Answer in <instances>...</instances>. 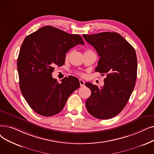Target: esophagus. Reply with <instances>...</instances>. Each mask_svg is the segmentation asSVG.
I'll use <instances>...</instances> for the list:
<instances>
[{
	"label": "esophagus",
	"instance_id": "34e87169",
	"mask_svg": "<svg viewBox=\"0 0 154 154\" xmlns=\"http://www.w3.org/2000/svg\"><path fill=\"white\" fill-rule=\"evenodd\" d=\"M79 82H80V85H81V87H84L85 85V82L83 81V80L82 79H80L79 80Z\"/></svg>",
	"mask_w": 154,
	"mask_h": 154
}]
</instances>
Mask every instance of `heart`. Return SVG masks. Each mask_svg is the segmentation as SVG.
Segmentation results:
<instances>
[{
  "label": "heart",
  "mask_w": 154,
  "mask_h": 154,
  "mask_svg": "<svg viewBox=\"0 0 154 154\" xmlns=\"http://www.w3.org/2000/svg\"><path fill=\"white\" fill-rule=\"evenodd\" d=\"M69 53H68L67 55H66V57H69ZM81 75H82V74H81Z\"/></svg>",
  "instance_id": "heart-1"
}]
</instances>
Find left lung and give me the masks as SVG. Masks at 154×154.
<instances>
[{
	"instance_id": "8db88e82",
	"label": "left lung",
	"mask_w": 154,
	"mask_h": 154,
	"mask_svg": "<svg viewBox=\"0 0 154 154\" xmlns=\"http://www.w3.org/2000/svg\"><path fill=\"white\" fill-rule=\"evenodd\" d=\"M83 37L100 57L95 71L106 75L101 88L92 83L85 84L91 91L85 102L87 110L98 119L113 118L125 108L135 88L137 74L135 50L117 32H103L83 35Z\"/></svg>"
}]
</instances>
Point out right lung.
Returning <instances> with one entry per match:
<instances>
[{
  "instance_id": "right-lung-1",
  "label": "right lung",
  "mask_w": 154,
  "mask_h": 154,
  "mask_svg": "<svg viewBox=\"0 0 154 154\" xmlns=\"http://www.w3.org/2000/svg\"><path fill=\"white\" fill-rule=\"evenodd\" d=\"M79 44L84 45L81 36L50 26L39 28L24 39L17 62L20 89L38 115L58 114L71 94L80 87L75 77H65L61 83L52 77L55 66H62L66 53Z\"/></svg>"
}]
</instances>
